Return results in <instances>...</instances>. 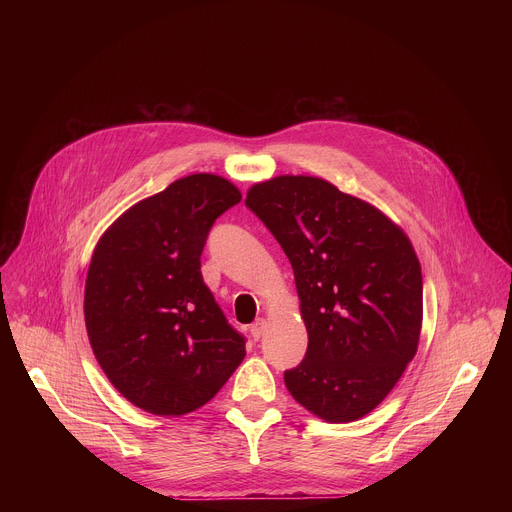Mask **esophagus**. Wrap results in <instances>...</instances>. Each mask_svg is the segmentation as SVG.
<instances>
[{
    "label": "esophagus",
    "mask_w": 512,
    "mask_h": 512,
    "mask_svg": "<svg viewBox=\"0 0 512 512\" xmlns=\"http://www.w3.org/2000/svg\"><path fill=\"white\" fill-rule=\"evenodd\" d=\"M265 328H267V322H265L263 318H259L257 322H253V324H251V336H253V340H259V338L263 336Z\"/></svg>",
    "instance_id": "esophagus-1"
}]
</instances>
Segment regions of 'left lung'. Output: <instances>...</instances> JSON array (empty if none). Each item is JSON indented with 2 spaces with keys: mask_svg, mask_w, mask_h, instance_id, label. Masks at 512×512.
<instances>
[{
  "mask_svg": "<svg viewBox=\"0 0 512 512\" xmlns=\"http://www.w3.org/2000/svg\"><path fill=\"white\" fill-rule=\"evenodd\" d=\"M294 267L308 350L285 387L328 423L369 415L413 360L423 322L421 265L375 204L318 176L283 174L247 190Z\"/></svg>",
  "mask_w": 512,
  "mask_h": 512,
  "instance_id": "1",
  "label": "left lung"
}]
</instances>
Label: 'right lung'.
I'll list each match as a JSON object with an SVG mask.
<instances>
[{"instance_id": "right-lung-1", "label": "right lung", "mask_w": 512, "mask_h": 512, "mask_svg": "<svg viewBox=\"0 0 512 512\" xmlns=\"http://www.w3.org/2000/svg\"><path fill=\"white\" fill-rule=\"evenodd\" d=\"M239 200L227 178L190 174L129 206L95 245L85 283L89 342L111 385L143 411H196L247 354L200 273L212 223Z\"/></svg>"}]
</instances>
